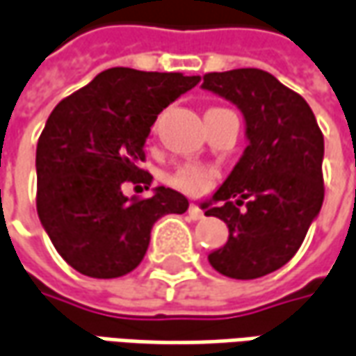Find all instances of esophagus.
<instances>
[{
    "label": "esophagus",
    "mask_w": 356,
    "mask_h": 356,
    "mask_svg": "<svg viewBox=\"0 0 356 356\" xmlns=\"http://www.w3.org/2000/svg\"><path fill=\"white\" fill-rule=\"evenodd\" d=\"M188 216L193 220H200L202 216H204V212L198 209L197 204H188Z\"/></svg>",
    "instance_id": "1"
}]
</instances>
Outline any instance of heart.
<instances>
[{
	"mask_svg": "<svg viewBox=\"0 0 356 356\" xmlns=\"http://www.w3.org/2000/svg\"><path fill=\"white\" fill-rule=\"evenodd\" d=\"M216 179V171L207 165H198V163H185L177 168L169 175V185L179 188L187 195H200L212 185V181Z\"/></svg>",
	"mask_w": 356,
	"mask_h": 356,
	"instance_id": "b5f03b06",
	"label": "heart"
}]
</instances>
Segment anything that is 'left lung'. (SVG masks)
I'll return each instance as SVG.
<instances>
[{"mask_svg": "<svg viewBox=\"0 0 356 356\" xmlns=\"http://www.w3.org/2000/svg\"><path fill=\"white\" fill-rule=\"evenodd\" d=\"M202 87L238 105L249 138L238 165L212 197L222 204H202L207 216H218L229 229L228 241L209 261L229 279H259L296 255L320 212L323 134L302 95L269 72H210Z\"/></svg>", "mask_w": 356, "mask_h": 356, "instance_id": "obj_1", "label": "left lung"}]
</instances>
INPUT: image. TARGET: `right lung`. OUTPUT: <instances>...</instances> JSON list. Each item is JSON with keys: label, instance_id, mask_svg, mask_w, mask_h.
<instances>
[{"label": "right lung", "instance_id": "add662e5", "mask_svg": "<svg viewBox=\"0 0 356 356\" xmlns=\"http://www.w3.org/2000/svg\"><path fill=\"white\" fill-rule=\"evenodd\" d=\"M198 76L111 67L62 99L36 144V212L70 267L93 279L124 277L140 265L152 226L183 214L173 188L124 197L127 183L152 185L140 168L158 115L193 89Z\"/></svg>", "mask_w": 356, "mask_h": 356}]
</instances>
